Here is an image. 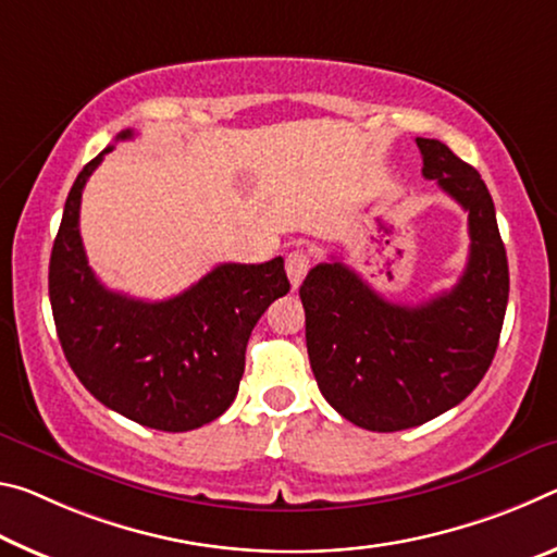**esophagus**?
<instances>
[{"instance_id": "34e87169", "label": "esophagus", "mask_w": 557, "mask_h": 557, "mask_svg": "<svg viewBox=\"0 0 557 557\" xmlns=\"http://www.w3.org/2000/svg\"><path fill=\"white\" fill-rule=\"evenodd\" d=\"M308 269H311V253H308L306 249H294L286 257V273L290 278V286L298 288L300 281L306 278Z\"/></svg>"}]
</instances>
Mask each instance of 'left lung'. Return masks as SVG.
Segmentation results:
<instances>
[{"instance_id":"left-lung-1","label":"left lung","mask_w":557,"mask_h":557,"mask_svg":"<svg viewBox=\"0 0 557 557\" xmlns=\"http://www.w3.org/2000/svg\"><path fill=\"white\" fill-rule=\"evenodd\" d=\"M422 175L469 212L459 284L419 306L372 290L343 261L318 263L300 286L306 345L335 412L370 432L419 426L457 407L486 375L508 304V259L484 180L444 143L417 138Z\"/></svg>"}]
</instances>
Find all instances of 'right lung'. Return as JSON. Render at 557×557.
<instances>
[{
    "label": "right lung",
    "mask_w": 557,
    "mask_h": 557,
    "mask_svg": "<svg viewBox=\"0 0 557 557\" xmlns=\"http://www.w3.org/2000/svg\"><path fill=\"white\" fill-rule=\"evenodd\" d=\"M133 138L123 131L117 140ZM78 172L63 207L49 263V298L63 355L108 409L160 432L209 424L234 403L249 335L290 284L284 259L219 263L168 300L108 290L90 271L78 212L88 177L106 152Z\"/></svg>",
    "instance_id": "add662e5"
}]
</instances>
